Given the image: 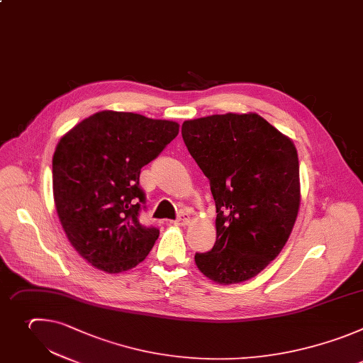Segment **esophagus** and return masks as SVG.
Instances as JSON below:
<instances>
[{"label": "esophagus", "instance_id": "34e87169", "mask_svg": "<svg viewBox=\"0 0 363 363\" xmlns=\"http://www.w3.org/2000/svg\"><path fill=\"white\" fill-rule=\"evenodd\" d=\"M189 222H190V216L183 211V213H180V216L177 217V219L173 220L172 223L176 225V226H186Z\"/></svg>", "mask_w": 363, "mask_h": 363}]
</instances>
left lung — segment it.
Masks as SVG:
<instances>
[{
	"mask_svg": "<svg viewBox=\"0 0 363 363\" xmlns=\"http://www.w3.org/2000/svg\"><path fill=\"white\" fill-rule=\"evenodd\" d=\"M182 135L210 182L217 213L216 243L194 262L216 283L249 280L280 253L296 222L295 144L255 113L189 120Z\"/></svg>",
	"mask_w": 363,
	"mask_h": 363,
	"instance_id": "1",
	"label": "left lung"
}]
</instances>
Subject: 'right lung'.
I'll return each mask as SVG.
<instances>
[{
    "label": "right lung",
    "mask_w": 363,
    "mask_h": 363,
    "mask_svg": "<svg viewBox=\"0 0 363 363\" xmlns=\"http://www.w3.org/2000/svg\"><path fill=\"white\" fill-rule=\"evenodd\" d=\"M179 134V124L134 113L100 111L71 128L52 157V193L61 226L82 257L107 273L137 266L159 229L144 226L141 167Z\"/></svg>",
    "instance_id": "right-lung-1"
}]
</instances>
